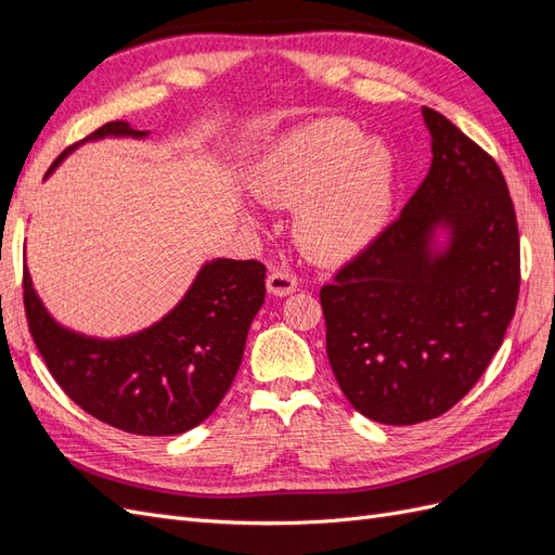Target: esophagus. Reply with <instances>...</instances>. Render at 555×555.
Instances as JSON below:
<instances>
[{
	"label": "esophagus",
	"instance_id": "esophagus-1",
	"mask_svg": "<svg viewBox=\"0 0 555 555\" xmlns=\"http://www.w3.org/2000/svg\"><path fill=\"white\" fill-rule=\"evenodd\" d=\"M266 287H268V294L273 296H289L296 292V278L282 273V271H273L271 275L266 278Z\"/></svg>",
	"mask_w": 555,
	"mask_h": 555
}]
</instances>
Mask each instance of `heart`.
Segmentation results:
<instances>
[{
  "label": "heart",
  "mask_w": 555,
  "mask_h": 555,
  "mask_svg": "<svg viewBox=\"0 0 555 555\" xmlns=\"http://www.w3.org/2000/svg\"><path fill=\"white\" fill-rule=\"evenodd\" d=\"M251 194L296 208L292 236L317 263H345L371 247L393 208V157L345 120H317L282 137L257 162ZM255 220V212H243Z\"/></svg>",
  "instance_id": "obj_1"
}]
</instances>
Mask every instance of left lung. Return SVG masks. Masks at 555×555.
Instances as JSON below:
<instances>
[{
  "label": "left lung",
  "mask_w": 555,
  "mask_h": 555,
  "mask_svg": "<svg viewBox=\"0 0 555 555\" xmlns=\"http://www.w3.org/2000/svg\"><path fill=\"white\" fill-rule=\"evenodd\" d=\"M428 176L379 238L322 289L326 354L351 408L386 426L451 410L505 340L518 227L498 164L422 108Z\"/></svg>",
  "instance_id": "obj_1"
}]
</instances>
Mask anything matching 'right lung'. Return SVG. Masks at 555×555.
<instances>
[{"mask_svg":"<svg viewBox=\"0 0 555 555\" xmlns=\"http://www.w3.org/2000/svg\"><path fill=\"white\" fill-rule=\"evenodd\" d=\"M150 131L108 122L72 145L46 178L82 143L145 139ZM266 268L249 259H212L198 268L176 308L122 338H94L62 326L25 268L29 333L50 375L99 422L133 435H180L208 418L236 377L251 319L263 306Z\"/></svg>","mask_w":555,"mask_h":555,"instance_id":"1","label":"right lung"}]
</instances>
